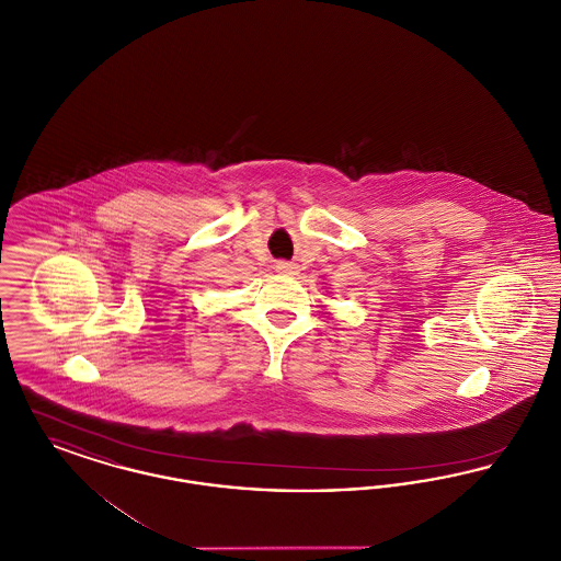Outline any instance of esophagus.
<instances>
[{
    "label": "esophagus",
    "instance_id": "esophagus-1",
    "mask_svg": "<svg viewBox=\"0 0 561 561\" xmlns=\"http://www.w3.org/2000/svg\"><path fill=\"white\" fill-rule=\"evenodd\" d=\"M275 268L279 271V273H294V265L293 263H286V261H279L277 265H275Z\"/></svg>",
    "mask_w": 561,
    "mask_h": 561
}]
</instances>
